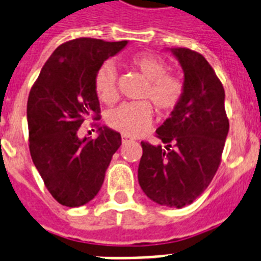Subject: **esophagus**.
<instances>
[{
    "label": "esophagus",
    "mask_w": 261,
    "mask_h": 261,
    "mask_svg": "<svg viewBox=\"0 0 261 261\" xmlns=\"http://www.w3.org/2000/svg\"><path fill=\"white\" fill-rule=\"evenodd\" d=\"M131 141V138L128 137V135H122V142H123V143H126V142H130Z\"/></svg>",
    "instance_id": "esophagus-1"
}]
</instances>
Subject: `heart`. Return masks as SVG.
Listing matches in <instances>:
<instances>
[{
    "label": "heart",
    "instance_id": "1",
    "mask_svg": "<svg viewBox=\"0 0 261 261\" xmlns=\"http://www.w3.org/2000/svg\"><path fill=\"white\" fill-rule=\"evenodd\" d=\"M135 67L147 79L143 97H149L160 111H170L182 96V84L177 77L166 73V64L160 57L149 54L131 59ZM95 90L101 101L112 103L116 99V69L111 61L99 67L95 76ZM152 107L147 100L126 101L110 110L107 123L124 135H139L151 122Z\"/></svg>",
    "mask_w": 261,
    "mask_h": 261
}]
</instances>
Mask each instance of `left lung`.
Listing matches in <instances>:
<instances>
[{
	"instance_id": "1",
	"label": "left lung",
	"mask_w": 261,
	"mask_h": 261,
	"mask_svg": "<svg viewBox=\"0 0 261 261\" xmlns=\"http://www.w3.org/2000/svg\"><path fill=\"white\" fill-rule=\"evenodd\" d=\"M169 50L184 71L182 96L156 128L164 147L141 142L138 181L150 200L179 209L202 194L215 177L229 122L224 87L206 59L188 48Z\"/></svg>"
}]
</instances>
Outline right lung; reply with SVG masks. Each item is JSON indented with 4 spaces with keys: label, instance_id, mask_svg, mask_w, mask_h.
Here are the masks:
<instances>
[{
    "label": "right lung",
    "instance_id": "1",
    "mask_svg": "<svg viewBox=\"0 0 261 261\" xmlns=\"http://www.w3.org/2000/svg\"><path fill=\"white\" fill-rule=\"evenodd\" d=\"M128 41L75 39L57 46L32 87L27 106L29 150L55 200L69 207L90 202L100 190L119 133L97 127V138H80L84 118L99 116L95 76Z\"/></svg>",
    "mask_w": 261,
    "mask_h": 261
}]
</instances>
